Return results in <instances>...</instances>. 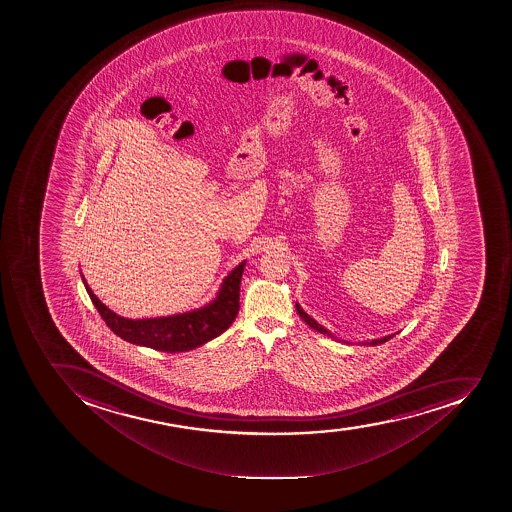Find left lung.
Listing matches in <instances>:
<instances>
[{"label":"left lung","instance_id":"1","mask_svg":"<svg viewBox=\"0 0 512 512\" xmlns=\"http://www.w3.org/2000/svg\"><path fill=\"white\" fill-rule=\"evenodd\" d=\"M296 310L297 313H299L300 318H302V320H304L305 323H307V325L310 326V328H313V330L318 331V333L326 334V336H330V338L338 339L336 338V336H334L333 333H331V331L326 330L325 326H321L320 323H317V320H313V318L310 317L309 313L304 312V309L300 307L299 302H296ZM393 336L394 334H388V336H385V338L372 339V341H364V343L362 344H364V346H378V344L386 343V341H388V339L393 338ZM338 341H341V339H338ZM341 343L351 344L349 343V341H344V339L343 341H341Z\"/></svg>","mask_w":512,"mask_h":512}]
</instances>
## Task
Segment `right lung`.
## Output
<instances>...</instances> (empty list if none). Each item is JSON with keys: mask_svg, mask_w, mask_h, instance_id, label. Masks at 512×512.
<instances>
[{"mask_svg": "<svg viewBox=\"0 0 512 512\" xmlns=\"http://www.w3.org/2000/svg\"><path fill=\"white\" fill-rule=\"evenodd\" d=\"M245 260L239 263L221 283L220 291L210 304L192 312L178 313L169 317L131 320L108 309L102 300L93 294L84 281L95 309L102 315L113 333L127 343L150 347L161 352H187L212 341L228 330L239 312V291L244 273Z\"/></svg>", "mask_w": 512, "mask_h": 512, "instance_id": "add662e5", "label": "right lung"}]
</instances>
